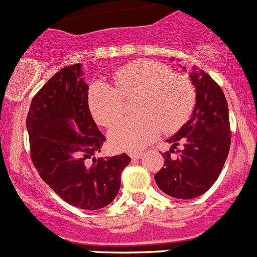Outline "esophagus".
<instances>
[{"label": "esophagus", "instance_id": "obj_1", "mask_svg": "<svg viewBox=\"0 0 257 257\" xmlns=\"http://www.w3.org/2000/svg\"><path fill=\"white\" fill-rule=\"evenodd\" d=\"M144 156V154L143 153H130V157L131 158H133V160H139V158H142V157Z\"/></svg>", "mask_w": 257, "mask_h": 257}]
</instances>
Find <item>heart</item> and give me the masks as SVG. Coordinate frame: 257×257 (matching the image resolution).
Listing matches in <instances>:
<instances>
[{
  "label": "heart",
  "mask_w": 257,
  "mask_h": 257,
  "mask_svg": "<svg viewBox=\"0 0 257 257\" xmlns=\"http://www.w3.org/2000/svg\"><path fill=\"white\" fill-rule=\"evenodd\" d=\"M114 87L103 81L90 83L87 105L95 121L112 126L124 111L123 98L137 96L136 117L110 128L109 143L121 151H139L187 122L196 104V88L189 77L172 73L169 65L156 60H138L113 73Z\"/></svg>",
  "instance_id": "obj_1"
}]
</instances>
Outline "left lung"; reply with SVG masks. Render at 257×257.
I'll list each match as a JSON object with an SVG mask.
<instances>
[{
    "instance_id": "8db88e82",
    "label": "left lung",
    "mask_w": 257,
    "mask_h": 257,
    "mask_svg": "<svg viewBox=\"0 0 257 257\" xmlns=\"http://www.w3.org/2000/svg\"><path fill=\"white\" fill-rule=\"evenodd\" d=\"M189 77L196 87L194 110L189 121L167 139L172 147L161 153L165 167L154 175L158 188L179 199L196 198L212 187L224 167L231 138L228 103L221 87L196 67L189 70ZM175 149L178 156L172 157Z\"/></svg>"
}]
</instances>
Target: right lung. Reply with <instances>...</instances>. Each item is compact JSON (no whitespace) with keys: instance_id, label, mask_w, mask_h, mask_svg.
I'll list each match as a JSON object with an SVG mask.
<instances>
[{"instance_id":"right-lung-1","label":"right lung","mask_w":257,"mask_h":257,"mask_svg":"<svg viewBox=\"0 0 257 257\" xmlns=\"http://www.w3.org/2000/svg\"><path fill=\"white\" fill-rule=\"evenodd\" d=\"M82 65L60 69L32 100L27 115L32 162L41 179L69 205L82 210L108 206L131 162L126 153L100 157L105 136L87 105Z\"/></svg>"}]
</instances>
